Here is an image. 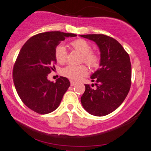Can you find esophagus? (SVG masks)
<instances>
[{
    "label": "esophagus",
    "instance_id": "1",
    "mask_svg": "<svg viewBox=\"0 0 151 151\" xmlns=\"http://www.w3.org/2000/svg\"><path fill=\"white\" fill-rule=\"evenodd\" d=\"M76 84V83L75 82H74V81H70V86H74V85Z\"/></svg>",
    "mask_w": 151,
    "mask_h": 151
}]
</instances>
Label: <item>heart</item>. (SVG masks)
<instances>
[{
  "label": "heart",
  "mask_w": 151,
  "mask_h": 151,
  "mask_svg": "<svg viewBox=\"0 0 151 151\" xmlns=\"http://www.w3.org/2000/svg\"><path fill=\"white\" fill-rule=\"evenodd\" d=\"M71 46L74 50L82 55L81 61L86 63L91 68H96L99 65V59L95 53L92 52L91 45L84 39H79L71 42ZM67 49L64 45H58L55 49V57L58 63L64 64L67 61ZM87 74V68L85 65H68L61 70L64 77L72 81H78Z\"/></svg>",
  "instance_id": "obj_1"
}]
</instances>
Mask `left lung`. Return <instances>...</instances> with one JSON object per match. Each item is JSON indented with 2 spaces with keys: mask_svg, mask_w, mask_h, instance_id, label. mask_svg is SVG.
<instances>
[{
  "mask_svg": "<svg viewBox=\"0 0 151 151\" xmlns=\"http://www.w3.org/2000/svg\"><path fill=\"white\" fill-rule=\"evenodd\" d=\"M95 42L100 51V68L92 74V86L85 84L81 103L86 112L104 116L123 103L130 90L132 65L130 57L120 43L103 34L81 35Z\"/></svg>",
  "mask_w": 151,
  "mask_h": 151,
  "instance_id": "obj_1",
  "label": "left lung"
}]
</instances>
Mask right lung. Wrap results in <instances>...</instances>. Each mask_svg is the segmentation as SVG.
<instances>
[{
  "label": "right lung",
  "instance_id": "1",
  "mask_svg": "<svg viewBox=\"0 0 151 151\" xmlns=\"http://www.w3.org/2000/svg\"><path fill=\"white\" fill-rule=\"evenodd\" d=\"M73 33L54 31L32 36L23 45L13 69L15 88L22 102L39 114H48L58 107L70 86L67 77H60L55 83L48 80L55 64V49Z\"/></svg>",
  "mask_w": 151,
  "mask_h": 151
}]
</instances>
